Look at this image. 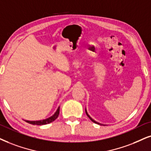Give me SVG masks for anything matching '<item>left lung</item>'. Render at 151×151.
<instances>
[{"label": "left lung", "instance_id": "8db88e82", "mask_svg": "<svg viewBox=\"0 0 151 151\" xmlns=\"http://www.w3.org/2000/svg\"><path fill=\"white\" fill-rule=\"evenodd\" d=\"M85 111H86V115L88 116V118H90V119H91V121H93V123H96V124H99V125H102V124H101V123H98V122H96V121H95V120H93V118H91V116H90L88 115V112H87V111H86V109H85Z\"/></svg>", "mask_w": 151, "mask_h": 151}]
</instances>
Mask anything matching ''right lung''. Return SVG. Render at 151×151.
Segmentation results:
<instances>
[{
	"instance_id": "right-lung-1",
	"label": "right lung",
	"mask_w": 151,
	"mask_h": 151,
	"mask_svg": "<svg viewBox=\"0 0 151 151\" xmlns=\"http://www.w3.org/2000/svg\"><path fill=\"white\" fill-rule=\"evenodd\" d=\"M59 111H60V106H58V108L57 109L56 111L55 112V114L53 116H51V117L48 118H46V119L42 120V121H25L27 123L32 124V125H47L51 123V122L54 121L55 120L58 118L59 115Z\"/></svg>"
}]
</instances>
